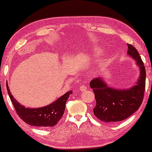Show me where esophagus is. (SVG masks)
<instances>
[{
  "mask_svg": "<svg viewBox=\"0 0 152 152\" xmlns=\"http://www.w3.org/2000/svg\"><path fill=\"white\" fill-rule=\"evenodd\" d=\"M87 89V88L85 85H80V88H79V90H80L81 91H86Z\"/></svg>",
  "mask_w": 152,
  "mask_h": 152,
  "instance_id": "esophagus-1",
  "label": "esophagus"
}]
</instances>
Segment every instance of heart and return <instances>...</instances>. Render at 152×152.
Segmentation results:
<instances>
[{
	"label": "heart",
	"mask_w": 152,
	"mask_h": 152,
	"mask_svg": "<svg viewBox=\"0 0 152 152\" xmlns=\"http://www.w3.org/2000/svg\"><path fill=\"white\" fill-rule=\"evenodd\" d=\"M98 53H99V50H98V49H95V50L92 52L93 54H96Z\"/></svg>",
	"instance_id": "obj_1"
}]
</instances>
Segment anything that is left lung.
<instances>
[{"mask_svg": "<svg viewBox=\"0 0 152 152\" xmlns=\"http://www.w3.org/2000/svg\"><path fill=\"white\" fill-rule=\"evenodd\" d=\"M127 45V54L139 67L140 75L135 85L127 89H116L109 86L102 77L94 78L89 83L96 101L94 114L106 123H115L129 118L138 110L143 100L146 78L144 63L135 48L132 45Z\"/></svg>", "mask_w": 152, "mask_h": 152, "instance_id": "1", "label": "left lung"}]
</instances>
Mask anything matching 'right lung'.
Wrapping results in <instances>:
<instances>
[{"label": "right lung", "instance_id": "right-lung-1", "mask_svg": "<svg viewBox=\"0 0 152 152\" xmlns=\"http://www.w3.org/2000/svg\"><path fill=\"white\" fill-rule=\"evenodd\" d=\"M6 86L8 94L17 114L28 125L40 127H53L56 125L64 114L68 98L72 94V91H68L52 103L42 107L29 108L25 107L13 97L10 91L7 82Z\"/></svg>", "mask_w": 152, "mask_h": 152}]
</instances>
